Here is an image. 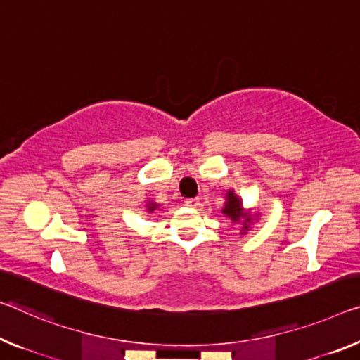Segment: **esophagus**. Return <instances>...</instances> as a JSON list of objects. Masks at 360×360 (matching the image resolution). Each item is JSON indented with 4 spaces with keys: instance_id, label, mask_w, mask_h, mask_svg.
<instances>
[{
    "instance_id": "obj_1",
    "label": "esophagus",
    "mask_w": 360,
    "mask_h": 360,
    "mask_svg": "<svg viewBox=\"0 0 360 360\" xmlns=\"http://www.w3.org/2000/svg\"><path fill=\"white\" fill-rule=\"evenodd\" d=\"M185 206H188V207H198V206H199V199H198V198L186 199V201H185Z\"/></svg>"
}]
</instances>
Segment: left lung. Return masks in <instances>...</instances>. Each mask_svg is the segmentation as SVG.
I'll list each match as a JSON object with an SVG mask.
<instances>
[{
    "label": "left lung",
    "mask_w": 360,
    "mask_h": 360,
    "mask_svg": "<svg viewBox=\"0 0 360 360\" xmlns=\"http://www.w3.org/2000/svg\"><path fill=\"white\" fill-rule=\"evenodd\" d=\"M222 214L231 220V224H241V229H240L241 235H246V231L251 229V224L256 222L259 217V212L252 214L251 209L250 211H246V209L243 207L241 198L238 196L233 190L226 191Z\"/></svg>",
    "instance_id": "obj_1"
}]
</instances>
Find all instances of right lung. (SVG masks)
Returning a JSON list of instances; mask_svg holds the SVG:
<instances>
[{"instance_id":"1","label":"right lung","mask_w":360,"mask_h":360,"mask_svg":"<svg viewBox=\"0 0 360 360\" xmlns=\"http://www.w3.org/2000/svg\"><path fill=\"white\" fill-rule=\"evenodd\" d=\"M145 207H146V212H148V214H153L154 211H158L159 204L154 202V201H148V202L145 204Z\"/></svg>"}]
</instances>
